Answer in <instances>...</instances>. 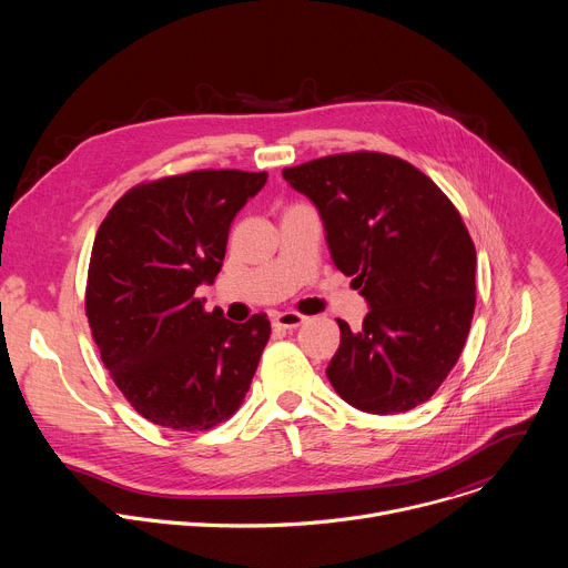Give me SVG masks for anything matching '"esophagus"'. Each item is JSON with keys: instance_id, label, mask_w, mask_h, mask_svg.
I'll return each mask as SVG.
<instances>
[{"instance_id": "obj_1", "label": "esophagus", "mask_w": 568, "mask_h": 568, "mask_svg": "<svg viewBox=\"0 0 568 568\" xmlns=\"http://www.w3.org/2000/svg\"><path fill=\"white\" fill-rule=\"evenodd\" d=\"M305 321H307V316L301 314V312H294V310L276 312L274 318H272L274 328H278V331H294V328H298L301 323H305Z\"/></svg>"}]
</instances>
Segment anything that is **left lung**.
<instances>
[{
  "label": "left lung",
  "instance_id": "8db88e82",
  "mask_svg": "<svg viewBox=\"0 0 568 568\" xmlns=\"http://www.w3.org/2000/svg\"><path fill=\"white\" fill-rule=\"evenodd\" d=\"M323 220L339 272L368 301L362 328L339 318L328 379L366 414L427 402L458 362L476 305V250L452 200L409 161L357 150L283 169Z\"/></svg>",
  "mask_w": 568,
  "mask_h": 568
}]
</instances>
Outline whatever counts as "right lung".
<instances>
[{
    "label": "right lung",
    "instance_id": "add662e5",
    "mask_svg": "<svg viewBox=\"0 0 568 568\" xmlns=\"http://www.w3.org/2000/svg\"><path fill=\"white\" fill-rule=\"evenodd\" d=\"M267 173L191 171L132 186L99 226L85 314L101 359L145 420L206 432L245 399L270 342L265 312L233 323L197 285L217 276L235 213Z\"/></svg>",
    "mask_w": 568,
    "mask_h": 568
}]
</instances>
